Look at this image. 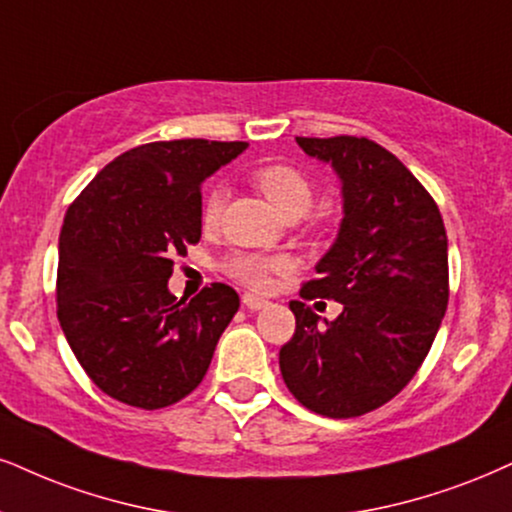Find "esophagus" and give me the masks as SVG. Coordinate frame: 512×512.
<instances>
[{
	"label": "esophagus",
	"instance_id": "34e87169",
	"mask_svg": "<svg viewBox=\"0 0 512 512\" xmlns=\"http://www.w3.org/2000/svg\"><path fill=\"white\" fill-rule=\"evenodd\" d=\"M242 304L249 308V311H261V308L268 306V299H263V296H256V294H244Z\"/></svg>",
	"mask_w": 512,
	"mask_h": 512
}]
</instances>
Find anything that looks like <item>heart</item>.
<instances>
[{
  "mask_svg": "<svg viewBox=\"0 0 512 512\" xmlns=\"http://www.w3.org/2000/svg\"><path fill=\"white\" fill-rule=\"evenodd\" d=\"M256 187L261 189L263 197L270 206L280 213L282 218H301L313 204V187L304 173L292 166H263L254 173ZM225 206V189L213 187L204 197V216L206 225H216ZM287 263L282 258H263L256 254H239L230 261V273L249 287H266L270 273L282 270Z\"/></svg>",
  "mask_w": 512,
  "mask_h": 512,
  "instance_id": "1",
  "label": "heart"
}]
</instances>
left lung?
I'll use <instances>...</instances> for the list:
<instances>
[{"label":"left lung","mask_w":512,"mask_h":512,"mask_svg":"<svg viewBox=\"0 0 512 512\" xmlns=\"http://www.w3.org/2000/svg\"><path fill=\"white\" fill-rule=\"evenodd\" d=\"M342 182V223L304 299H334L320 320L304 301L280 349L287 389L313 413L356 418L394 399L430 353L449 304V239L427 189L365 137H296Z\"/></svg>","instance_id":"left-lung-1"}]
</instances>
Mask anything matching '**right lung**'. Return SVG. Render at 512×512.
<instances>
[{
  "mask_svg": "<svg viewBox=\"0 0 512 512\" xmlns=\"http://www.w3.org/2000/svg\"><path fill=\"white\" fill-rule=\"evenodd\" d=\"M246 142L173 140L113 159L68 208L56 304L66 342L104 394L156 410L199 387L239 296L213 282L192 301L168 289L173 258L201 237L206 178Z\"/></svg>",
  "mask_w": 512,
  "mask_h": 512,
  "instance_id": "add662e5",
  "label": "right lung"
}]
</instances>
